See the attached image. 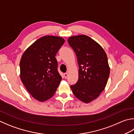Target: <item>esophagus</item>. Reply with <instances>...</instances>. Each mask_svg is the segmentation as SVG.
Returning <instances> with one entry per match:
<instances>
[{
	"mask_svg": "<svg viewBox=\"0 0 134 134\" xmlns=\"http://www.w3.org/2000/svg\"><path fill=\"white\" fill-rule=\"evenodd\" d=\"M64 78H65V79H66V78L68 77V74H67V73H64Z\"/></svg>",
	"mask_w": 134,
	"mask_h": 134,
	"instance_id": "34e87169",
	"label": "esophagus"
}]
</instances>
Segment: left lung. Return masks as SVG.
<instances>
[{"label":"left lung","instance_id":"left-lung-1","mask_svg":"<svg viewBox=\"0 0 134 134\" xmlns=\"http://www.w3.org/2000/svg\"><path fill=\"white\" fill-rule=\"evenodd\" d=\"M68 42L75 52L79 65L78 80L71 89L76 98L90 103L106 87L110 75L107 56L100 44L86 35L71 36Z\"/></svg>","mask_w":134,"mask_h":134}]
</instances>
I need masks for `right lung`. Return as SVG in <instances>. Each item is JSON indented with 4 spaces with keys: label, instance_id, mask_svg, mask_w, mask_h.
Here are the masks:
<instances>
[{
    "label": "right lung",
    "instance_id": "obj_1",
    "mask_svg": "<svg viewBox=\"0 0 134 134\" xmlns=\"http://www.w3.org/2000/svg\"><path fill=\"white\" fill-rule=\"evenodd\" d=\"M64 42L60 36H42L25 50L21 59V80L39 102L51 98L62 80L55 56Z\"/></svg>",
    "mask_w": 134,
    "mask_h": 134
}]
</instances>
